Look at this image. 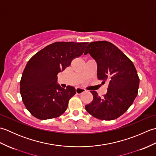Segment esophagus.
<instances>
[{
	"mask_svg": "<svg viewBox=\"0 0 156 156\" xmlns=\"http://www.w3.org/2000/svg\"><path fill=\"white\" fill-rule=\"evenodd\" d=\"M85 91H86V90L84 88H80V87L76 88V94H80L82 93V92H84Z\"/></svg>",
	"mask_w": 156,
	"mask_h": 156,
	"instance_id": "34e87169",
	"label": "esophagus"
}]
</instances>
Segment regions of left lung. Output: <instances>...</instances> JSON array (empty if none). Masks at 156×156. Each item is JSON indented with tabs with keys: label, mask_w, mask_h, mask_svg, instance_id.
I'll return each mask as SVG.
<instances>
[{
	"label": "left lung",
	"mask_w": 156,
	"mask_h": 156,
	"mask_svg": "<svg viewBox=\"0 0 156 156\" xmlns=\"http://www.w3.org/2000/svg\"><path fill=\"white\" fill-rule=\"evenodd\" d=\"M97 62V77L108 82L107 92L101 98L96 91L92 102L85 106L89 114L105 121L117 119L133 103L138 93L140 78L133 63L111 42H91L86 49Z\"/></svg>",
	"instance_id": "8db88e82"
}]
</instances>
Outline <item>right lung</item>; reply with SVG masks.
I'll return each instance as SVG.
<instances>
[{
  "instance_id": "1",
  "label": "right lung",
  "mask_w": 156,
  "mask_h": 156,
  "mask_svg": "<svg viewBox=\"0 0 156 156\" xmlns=\"http://www.w3.org/2000/svg\"><path fill=\"white\" fill-rule=\"evenodd\" d=\"M88 42H55L46 46L28 61L20 81V93L26 108L38 119L62 115L76 94L71 86L56 84L57 75L82 55Z\"/></svg>"
}]
</instances>
